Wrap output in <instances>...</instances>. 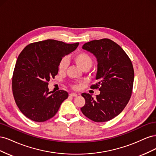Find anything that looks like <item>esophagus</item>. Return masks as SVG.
Returning <instances> with one entry per match:
<instances>
[{
    "mask_svg": "<svg viewBox=\"0 0 156 156\" xmlns=\"http://www.w3.org/2000/svg\"><path fill=\"white\" fill-rule=\"evenodd\" d=\"M69 95H70V96H73V97H77V94L76 93H71Z\"/></svg>",
    "mask_w": 156,
    "mask_h": 156,
    "instance_id": "34e87169",
    "label": "esophagus"
}]
</instances>
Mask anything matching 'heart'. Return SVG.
Returning <instances> with one entry per match:
<instances>
[{
    "mask_svg": "<svg viewBox=\"0 0 156 156\" xmlns=\"http://www.w3.org/2000/svg\"><path fill=\"white\" fill-rule=\"evenodd\" d=\"M75 63L82 69H90L93 64V60L92 57L88 53L81 52L75 55L73 57ZM68 66V60L67 57H63L59 61L58 64V68L60 72H64ZM73 88H77V86L73 85Z\"/></svg>",
    "mask_w": 156,
    "mask_h": 156,
    "instance_id": "b5f03b06",
    "label": "heart"
}]
</instances>
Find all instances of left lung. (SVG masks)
<instances>
[{"mask_svg": "<svg viewBox=\"0 0 156 156\" xmlns=\"http://www.w3.org/2000/svg\"><path fill=\"white\" fill-rule=\"evenodd\" d=\"M83 49L97 58L98 83L90 88H99L100 94L94 98L90 94L83 93L85 105L81 110L94 122L111 120L124 110L130 100L134 80L133 64L121 47L109 39L90 41Z\"/></svg>", "mask_w": 156, "mask_h": 156, "instance_id": "obj_1", "label": "left lung"}]
</instances>
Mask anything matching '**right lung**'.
Masks as SVG:
<instances>
[{
  "label": "right lung",
  "mask_w": 156,
  "mask_h": 156,
  "mask_svg": "<svg viewBox=\"0 0 156 156\" xmlns=\"http://www.w3.org/2000/svg\"><path fill=\"white\" fill-rule=\"evenodd\" d=\"M78 45V42L47 40L30 44L21 52L13 73L12 91L17 107L26 117L42 122L58 112L68 93L62 90L49 92L48 82L57 75L60 60Z\"/></svg>",
  "instance_id": "right-lung-1"
}]
</instances>
